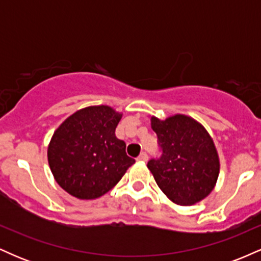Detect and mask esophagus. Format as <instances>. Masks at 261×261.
<instances>
[{
  "instance_id": "obj_1",
  "label": "esophagus",
  "mask_w": 261,
  "mask_h": 261,
  "mask_svg": "<svg viewBox=\"0 0 261 261\" xmlns=\"http://www.w3.org/2000/svg\"><path fill=\"white\" fill-rule=\"evenodd\" d=\"M147 160H148V155L146 152H141V154L137 157V161H140V162H146Z\"/></svg>"
}]
</instances>
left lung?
I'll use <instances>...</instances> for the list:
<instances>
[{
	"label": "left lung",
	"mask_w": 261,
	"mask_h": 261,
	"mask_svg": "<svg viewBox=\"0 0 261 261\" xmlns=\"http://www.w3.org/2000/svg\"><path fill=\"white\" fill-rule=\"evenodd\" d=\"M161 155L147 167L160 189L178 205L205 199L216 184L220 161L211 136L201 124L187 115L166 120L151 119Z\"/></svg>",
	"instance_id": "obj_1"
}]
</instances>
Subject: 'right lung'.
<instances>
[{"label":"right lung","mask_w":261,"mask_h":261,"mask_svg":"<svg viewBox=\"0 0 261 261\" xmlns=\"http://www.w3.org/2000/svg\"><path fill=\"white\" fill-rule=\"evenodd\" d=\"M121 119L108 106L88 107L68 116L53 135L47 161L64 190L83 200L97 199L115 187L135 163L115 136Z\"/></svg>","instance_id":"right-lung-1"}]
</instances>
